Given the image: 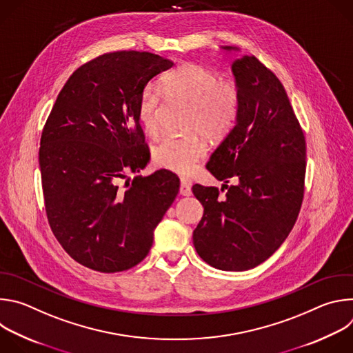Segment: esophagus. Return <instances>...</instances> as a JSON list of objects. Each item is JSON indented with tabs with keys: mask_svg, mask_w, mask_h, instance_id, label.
Here are the masks:
<instances>
[{
	"mask_svg": "<svg viewBox=\"0 0 353 353\" xmlns=\"http://www.w3.org/2000/svg\"><path fill=\"white\" fill-rule=\"evenodd\" d=\"M180 194L181 195H191V181L188 179H181L180 181Z\"/></svg>",
	"mask_w": 353,
	"mask_h": 353,
	"instance_id": "obj_1",
	"label": "esophagus"
}]
</instances>
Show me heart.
Segmentation results:
<instances>
[{"label": "heart", "instance_id": "heart-1", "mask_svg": "<svg viewBox=\"0 0 353 353\" xmlns=\"http://www.w3.org/2000/svg\"><path fill=\"white\" fill-rule=\"evenodd\" d=\"M166 97L190 105L187 130L192 134L163 138L154 150V158L163 169L188 174L207 152L205 141L199 134L218 142L234 128L240 114V89L233 79L221 78L218 71L204 65L187 63L174 68L163 75L161 88L146 85L138 96L137 114L150 137L161 132Z\"/></svg>", "mask_w": 353, "mask_h": 353}]
</instances>
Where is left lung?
<instances>
[{
    "mask_svg": "<svg viewBox=\"0 0 353 353\" xmlns=\"http://www.w3.org/2000/svg\"><path fill=\"white\" fill-rule=\"evenodd\" d=\"M232 48V47H226ZM232 70L240 114L207 169L223 184L192 185L204 216L192 233L198 256L214 268L245 271L270 259L293 229L305 196L306 139L288 93L256 56Z\"/></svg>",
    "mask_w": 353,
    "mask_h": 353,
    "instance_id": "8db88e82",
    "label": "left lung"
}]
</instances>
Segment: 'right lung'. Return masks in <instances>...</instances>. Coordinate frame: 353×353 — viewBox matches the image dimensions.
<instances>
[{"label":"right lung","instance_id":"right-lung-1","mask_svg":"<svg viewBox=\"0 0 353 353\" xmlns=\"http://www.w3.org/2000/svg\"><path fill=\"white\" fill-rule=\"evenodd\" d=\"M173 61L148 52H114L77 68L43 127L39 165L44 208L68 256L99 272L139 264L180 188L169 170L149 176L138 96Z\"/></svg>","mask_w":353,"mask_h":353}]
</instances>
